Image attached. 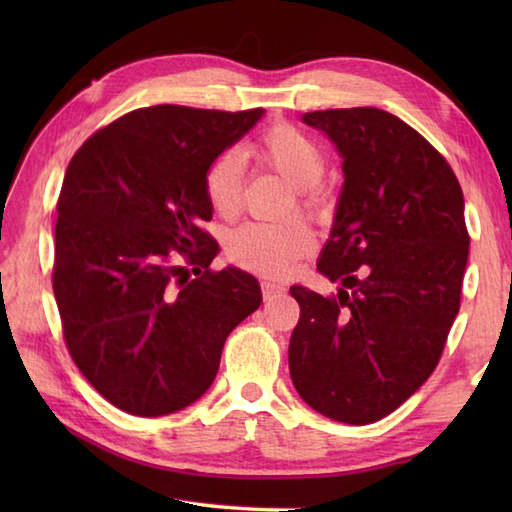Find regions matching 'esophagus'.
Masks as SVG:
<instances>
[{
  "instance_id": "1",
  "label": "esophagus",
  "mask_w": 512,
  "mask_h": 512,
  "mask_svg": "<svg viewBox=\"0 0 512 512\" xmlns=\"http://www.w3.org/2000/svg\"><path fill=\"white\" fill-rule=\"evenodd\" d=\"M262 292H264V299H270V297H277V295H284L286 288L277 284V281H270V279H264L262 281Z\"/></svg>"
}]
</instances>
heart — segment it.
<instances>
[{
	"label": "heart",
	"instance_id": "1",
	"mask_svg": "<svg viewBox=\"0 0 512 512\" xmlns=\"http://www.w3.org/2000/svg\"><path fill=\"white\" fill-rule=\"evenodd\" d=\"M244 158L275 171L290 187L299 209L321 213L328 204V189L321 182L325 154L314 138L290 123H275L244 147ZM242 165L233 151L217 156L204 173L206 200L220 215L239 209ZM314 233L306 220L288 217L281 222H248L239 226L228 242V253L237 264L264 275H286L306 257Z\"/></svg>",
	"mask_w": 512,
	"mask_h": 512
}]
</instances>
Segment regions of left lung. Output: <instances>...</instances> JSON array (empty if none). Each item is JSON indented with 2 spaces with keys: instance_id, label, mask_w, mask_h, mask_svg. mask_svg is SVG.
<instances>
[{
  "instance_id": "8db88e82",
  "label": "left lung",
  "mask_w": 512,
  "mask_h": 512,
  "mask_svg": "<svg viewBox=\"0 0 512 512\" xmlns=\"http://www.w3.org/2000/svg\"><path fill=\"white\" fill-rule=\"evenodd\" d=\"M303 123L343 156L345 184L317 264L343 288L330 297L290 288L301 308L290 376L323 416L369 424L440 361L469 259L464 195L440 151L394 114L350 107L308 112Z\"/></svg>"
}]
</instances>
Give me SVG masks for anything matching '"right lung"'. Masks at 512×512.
Segmentation results:
<instances>
[{
    "label": "right lung",
    "mask_w": 512,
    "mask_h": 512,
    "mask_svg": "<svg viewBox=\"0 0 512 512\" xmlns=\"http://www.w3.org/2000/svg\"><path fill=\"white\" fill-rule=\"evenodd\" d=\"M262 114L140 107L70 160L52 290L72 361L118 409L151 418L198 400L226 336L262 303L253 275L211 270L220 246L202 228L206 169Z\"/></svg>",
    "instance_id": "1"
}]
</instances>
